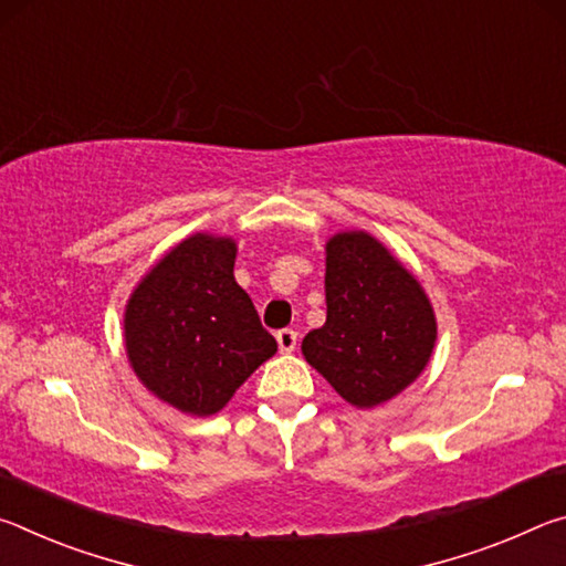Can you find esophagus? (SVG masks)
Here are the masks:
<instances>
[{"mask_svg": "<svg viewBox=\"0 0 566 566\" xmlns=\"http://www.w3.org/2000/svg\"><path fill=\"white\" fill-rule=\"evenodd\" d=\"M276 344L284 354H290L296 349V332L294 329H280L276 332Z\"/></svg>", "mask_w": 566, "mask_h": 566, "instance_id": "34e87169", "label": "esophagus"}]
</instances>
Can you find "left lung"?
<instances>
[{
  "instance_id": "obj_1",
  "label": "left lung",
  "mask_w": 566,
  "mask_h": 566,
  "mask_svg": "<svg viewBox=\"0 0 566 566\" xmlns=\"http://www.w3.org/2000/svg\"><path fill=\"white\" fill-rule=\"evenodd\" d=\"M327 322L302 342L306 361L354 407H377L432 357L437 322L424 290L364 232L327 242Z\"/></svg>"
}]
</instances>
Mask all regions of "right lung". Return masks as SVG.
I'll return each instance as SVG.
<instances>
[{"label":"right lung","mask_w":566,"mask_h":566,"mask_svg":"<svg viewBox=\"0 0 566 566\" xmlns=\"http://www.w3.org/2000/svg\"><path fill=\"white\" fill-rule=\"evenodd\" d=\"M234 256L227 237L185 239L139 282L124 314L142 385L187 415H214L276 352L234 280Z\"/></svg>","instance_id":"1"}]
</instances>
